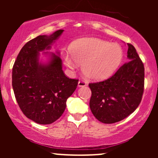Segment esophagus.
Listing matches in <instances>:
<instances>
[{
  "label": "esophagus",
  "instance_id": "34e87169",
  "mask_svg": "<svg viewBox=\"0 0 158 158\" xmlns=\"http://www.w3.org/2000/svg\"><path fill=\"white\" fill-rule=\"evenodd\" d=\"M87 85V83L83 80H79L78 82V86L79 87H85Z\"/></svg>",
  "mask_w": 158,
  "mask_h": 158
}]
</instances>
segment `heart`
Segmentation results:
<instances>
[{
	"mask_svg": "<svg viewBox=\"0 0 158 158\" xmlns=\"http://www.w3.org/2000/svg\"><path fill=\"white\" fill-rule=\"evenodd\" d=\"M69 53L64 55V62L70 68L81 64V70L88 79L101 80L111 76L123 59L118 44L97 38H87L75 41Z\"/></svg>",
	"mask_w": 158,
	"mask_h": 158,
	"instance_id": "1",
	"label": "heart"
}]
</instances>
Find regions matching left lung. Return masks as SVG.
<instances>
[{
	"label": "left lung",
	"mask_w": 158,
	"mask_h": 158,
	"mask_svg": "<svg viewBox=\"0 0 158 158\" xmlns=\"http://www.w3.org/2000/svg\"><path fill=\"white\" fill-rule=\"evenodd\" d=\"M125 63L109 79L90 83V108L98 120L111 124L123 120L137 109L144 90V65L135 47L128 44Z\"/></svg>",
	"instance_id": "left-lung-1"
}]
</instances>
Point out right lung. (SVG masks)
Here are the masks:
<instances>
[{
  "label": "right lung",
  "instance_id": "1",
  "mask_svg": "<svg viewBox=\"0 0 158 158\" xmlns=\"http://www.w3.org/2000/svg\"><path fill=\"white\" fill-rule=\"evenodd\" d=\"M63 31L29 41L19 52L12 68V88L18 104L27 118L39 124H51L62 115L67 99L78 85V79L64 75L59 52H44L49 55L48 61H39V52L50 50Z\"/></svg>",
  "mask_w": 158,
  "mask_h": 158
}]
</instances>
